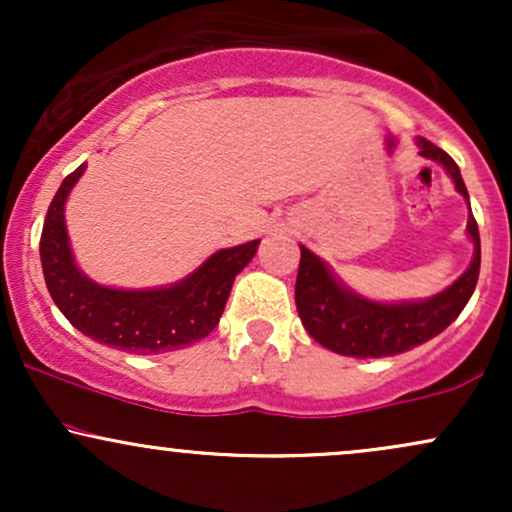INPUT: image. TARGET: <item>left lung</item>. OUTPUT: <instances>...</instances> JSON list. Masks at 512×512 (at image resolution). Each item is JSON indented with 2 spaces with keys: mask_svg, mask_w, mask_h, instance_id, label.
Wrapping results in <instances>:
<instances>
[{
  "mask_svg": "<svg viewBox=\"0 0 512 512\" xmlns=\"http://www.w3.org/2000/svg\"><path fill=\"white\" fill-rule=\"evenodd\" d=\"M419 146L421 156L438 161L448 170L450 178L455 180V187L469 202L457 163L428 139H419ZM467 231L474 240V260L469 269L450 289L421 303L383 305L366 301V298L346 291L320 257H315L308 248H301V264H298L296 276V308L303 327L315 342L327 349L358 358L395 356L428 342L462 313V308L477 289L481 243L474 216H469Z\"/></svg>",
  "mask_w": 512,
  "mask_h": 512,
  "instance_id": "left-lung-1",
  "label": "left lung"
}]
</instances>
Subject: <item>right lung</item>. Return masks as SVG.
<instances>
[{
	"label": "right lung",
	"mask_w": 512,
	"mask_h": 512,
	"mask_svg": "<svg viewBox=\"0 0 512 512\" xmlns=\"http://www.w3.org/2000/svg\"><path fill=\"white\" fill-rule=\"evenodd\" d=\"M84 168L86 163L62 180L40 236L45 284L62 315L86 337L129 354H166L207 337L219 325L233 281L252 260L260 240L216 252L170 289H105L76 269L64 228V199Z\"/></svg>",
	"instance_id": "obj_1"
}]
</instances>
